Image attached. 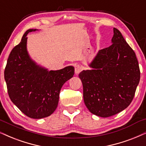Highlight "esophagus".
I'll return each instance as SVG.
<instances>
[{
	"label": "esophagus",
	"mask_w": 146,
	"mask_h": 146,
	"mask_svg": "<svg viewBox=\"0 0 146 146\" xmlns=\"http://www.w3.org/2000/svg\"><path fill=\"white\" fill-rule=\"evenodd\" d=\"M74 70H75V74H76L78 75L79 73L82 70V66H80V65H76V66H75Z\"/></svg>",
	"instance_id": "34e87169"
}]
</instances>
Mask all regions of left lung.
Listing matches in <instances>:
<instances>
[{
    "label": "left lung",
    "instance_id": "1",
    "mask_svg": "<svg viewBox=\"0 0 146 146\" xmlns=\"http://www.w3.org/2000/svg\"><path fill=\"white\" fill-rule=\"evenodd\" d=\"M113 44L98 51L90 64L92 70L79 74L85 105L92 114L109 117L126 109L140 80L134 51L122 34L113 28Z\"/></svg>",
    "mask_w": 146,
    "mask_h": 146
}]
</instances>
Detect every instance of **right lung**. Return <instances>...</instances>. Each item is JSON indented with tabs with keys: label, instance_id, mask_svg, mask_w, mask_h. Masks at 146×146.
Instances as JSON below:
<instances>
[{
	"label": "right lung",
	"instance_id": "1",
	"mask_svg": "<svg viewBox=\"0 0 146 146\" xmlns=\"http://www.w3.org/2000/svg\"><path fill=\"white\" fill-rule=\"evenodd\" d=\"M13 49L5 69V79L11 101L27 117L41 119L52 114L58 107L62 86L74 74V68L67 66L50 70L37 65L27 50V35Z\"/></svg>",
	"mask_w": 146,
	"mask_h": 146
}]
</instances>
